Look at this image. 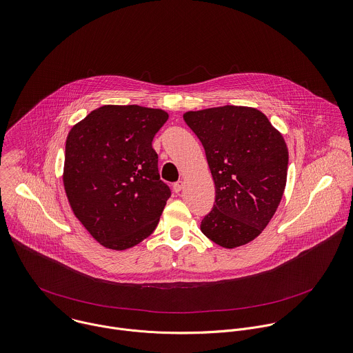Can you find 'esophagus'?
Instances as JSON below:
<instances>
[{
	"mask_svg": "<svg viewBox=\"0 0 353 353\" xmlns=\"http://www.w3.org/2000/svg\"><path fill=\"white\" fill-rule=\"evenodd\" d=\"M183 187H184V181H183V180H179L177 183L173 184V191H174L176 194H179V192L183 190Z\"/></svg>",
	"mask_w": 353,
	"mask_h": 353,
	"instance_id": "obj_1",
	"label": "esophagus"
}]
</instances>
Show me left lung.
Segmentation results:
<instances>
[{
	"mask_svg": "<svg viewBox=\"0 0 353 353\" xmlns=\"http://www.w3.org/2000/svg\"><path fill=\"white\" fill-rule=\"evenodd\" d=\"M183 117L205 147L215 184V202L201 230L225 248L252 241L285 190L288 147L281 134L254 108L226 105Z\"/></svg>",
	"mask_w": 353,
	"mask_h": 353,
	"instance_id": "left-lung-1",
	"label": "left lung"
}]
</instances>
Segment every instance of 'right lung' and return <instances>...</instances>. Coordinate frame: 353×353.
Instances as JSON below:
<instances>
[{
	"mask_svg": "<svg viewBox=\"0 0 353 353\" xmlns=\"http://www.w3.org/2000/svg\"><path fill=\"white\" fill-rule=\"evenodd\" d=\"M168 117L161 109L106 105L68 134L65 192L77 219L106 248H131L158 225L172 192L159 179L152 139Z\"/></svg>",
	"mask_w": 353,
	"mask_h": 353,
	"instance_id": "1",
	"label": "right lung"
}]
</instances>
